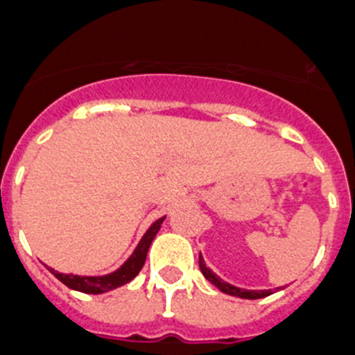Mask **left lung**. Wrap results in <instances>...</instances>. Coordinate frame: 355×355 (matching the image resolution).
Segmentation results:
<instances>
[{
    "label": "left lung",
    "instance_id": "1",
    "mask_svg": "<svg viewBox=\"0 0 355 355\" xmlns=\"http://www.w3.org/2000/svg\"><path fill=\"white\" fill-rule=\"evenodd\" d=\"M198 263H200L201 274H203V276H205L214 286H217V288L221 290V292L228 293V295L241 297V299H261V297H267L272 293L270 290H242V288H237V286L228 285V283H225L223 279H219V277H217L216 274H214L212 270L207 267L205 261H203V258H201V254H200V258H198Z\"/></svg>",
    "mask_w": 355,
    "mask_h": 355
}]
</instances>
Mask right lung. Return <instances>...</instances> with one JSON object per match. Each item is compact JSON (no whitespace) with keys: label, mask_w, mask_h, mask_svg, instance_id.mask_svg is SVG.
Segmentation results:
<instances>
[{"label":"right lung","mask_w":355,"mask_h":355,"mask_svg":"<svg viewBox=\"0 0 355 355\" xmlns=\"http://www.w3.org/2000/svg\"><path fill=\"white\" fill-rule=\"evenodd\" d=\"M164 221V217H161L159 221H155L154 225L150 226L148 232L143 235V239L139 241L138 248L134 249V253L130 254L129 260L113 274H107V276L101 277H88V276H74V274H60L56 270L49 269L54 276L62 281L63 285L69 286L72 290H78L83 293H104L110 292V290L118 288V286L125 285L130 279L138 276V272L141 270V267L145 265L146 253H148V248L154 241V237L157 235L159 228H161V223Z\"/></svg>","instance_id":"1"}]
</instances>
